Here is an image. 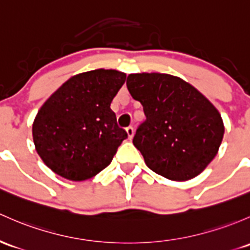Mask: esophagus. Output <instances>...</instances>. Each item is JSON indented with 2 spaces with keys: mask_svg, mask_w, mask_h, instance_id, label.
Listing matches in <instances>:
<instances>
[{
  "mask_svg": "<svg viewBox=\"0 0 250 250\" xmlns=\"http://www.w3.org/2000/svg\"><path fill=\"white\" fill-rule=\"evenodd\" d=\"M125 132H127V134H128V138L132 140V138L134 135V128L133 127H127V128H125Z\"/></svg>",
  "mask_w": 250,
  "mask_h": 250,
  "instance_id": "esophagus-1",
  "label": "esophagus"
}]
</instances>
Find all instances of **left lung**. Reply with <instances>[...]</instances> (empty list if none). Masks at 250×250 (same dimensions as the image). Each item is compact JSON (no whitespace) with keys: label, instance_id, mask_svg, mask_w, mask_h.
Here are the masks:
<instances>
[{"label":"left lung","instance_id":"left-lung-1","mask_svg":"<svg viewBox=\"0 0 250 250\" xmlns=\"http://www.w3.org/2000/svg\"><path fill=\"white\" fill-rule=\"evenodd\" d=\"M127 87L145 112L133 144L147 167L171 181L190 180L204 171L224 136L213 104L190 83L162 73L128 75Z\"/></svg>","mask_w":250,"mask_h":250}]
</instances>
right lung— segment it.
I'll use <instances>...</instances> for the list:
<instances>
[{
	"label": "right lung",
	"instance_id": "1",
	"mask_svg": "<svg viewBox=\"0 0 250 250\" xmlns=\"http://www.w3.org/2000/svg\"><path fill=\"white\" fill-rule=\"evenodd\" d=\"M125 81V73L96 69L72 77L50 96L32 125L46 167L67 180L85 181L111 163L128 136L110 109Z\"/></svg>",
	"mask_w": 250,
	"mask_h": 250
}]
</instances>
